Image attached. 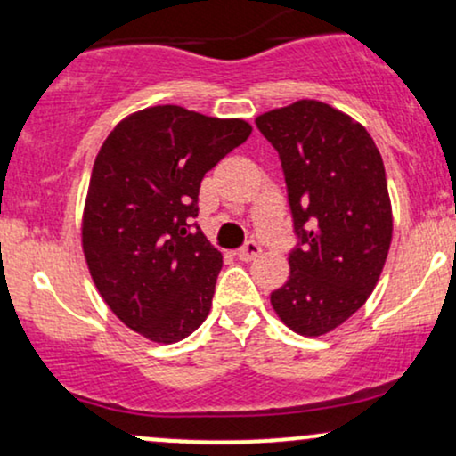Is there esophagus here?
<instances>
[{"label":"esophagus","mask_w":456,"mask_h":456,"mask_svg":"<svg viewBox=\"0 0 456 456\" xmlns=\"http://www.w3.org/2000/svg\"><path fill=\"white\" fill-rule=\"evenodd\" d=\"M259 255H261V246L257 242H246L242 248L235 253V257H238L240 261H253V259H257Z\"/></svg>","instance_id":"1"}]
</instances>
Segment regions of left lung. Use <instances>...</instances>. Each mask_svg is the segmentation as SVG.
Returning a JSON list of instances; mask_svg holds the SVG:
<instances>
[{
    "label": "left lung",
    "instance_id": "1",
    "mask_svg": "<svg viewBox=\"0 0 456 456\" xmlns=\"http://www.w3.org/2000/svg\"><path fill=\"white\" fill-rule=\"evenodd\" d=\"M255 124L279 151L297 235L272 308L294 332L322 337L369 300L388 257L384 160L362 124L326 102L297 101Z\"/></svg>",
    "mask_w": 456,
    "mask_h": 456
}]
</instances>
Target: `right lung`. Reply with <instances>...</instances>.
<instances>
[{"label": "right lung", "mask_w": 456, "mask_h": 456, "mask_svg": "<svg viewBox=\"0 0 456 456\" xmlns=\"http://www.w3.org/2000/svg\"><path fill=\"white\" fill-rule=\"evenodd\" d=\"M250 130L244 119L159 104L104 139L83 210V255L98 294L141 337L177 343L206 322L223 255L192 223L199 186Z\"/></svg>", "instance_id": "add662e5"}]
</instances>
